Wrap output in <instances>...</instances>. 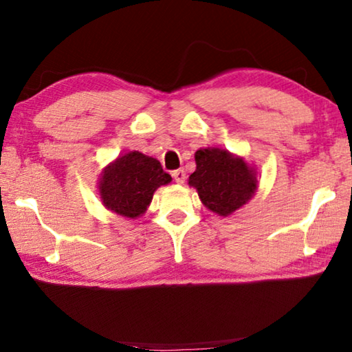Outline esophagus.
Here are the masks:
<instances>
[{
	"mask_svg": "<svg viewBox=\"0 0 352 352\" xmlns=\"http://www.w3.org/2000/svg\"><path fill=\"white\" fill-rule=\"evenodd\" d=\"M172 177H174V180L178 184H182V183H184V180H186V172H184L183 169H177L172 172Z\"/></svg>",
	"mask_w": 352,
	"mask_h": 352,
	"instance_id": "1",
	"label": "esophagus"
}]
</instances>
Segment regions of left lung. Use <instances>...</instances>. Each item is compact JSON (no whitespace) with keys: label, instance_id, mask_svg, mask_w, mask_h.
<instances>
[{"label":"left lung","instance_id":"obj_1","mask_svg":"<svg viewBox=\"0 0 352 352\" xmlns=\"http://www.w3.org/2000/svg\"><path fill=\"white\" fill-rule=\"evenodd\" d=\"M195 164L189 184L197 189L201 204L219 216L239 210L258 189L256 170L225 148H200L195 152Z\"/></svg>","mask_w":352,"mask_h":352}]
</instances>
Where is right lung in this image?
I'll return each mask as SVG.
<instances>
[{"mask_svg":"<svg viewBox=\"0 0 352 352\" xmlns=\"http://www.w3.org/2000/svg\"><path fill=\"white\" fill-rule=\"evenodd\" d=\"M157 158L138 151L118 157L100 174L99 194L107 210L136 219L147 211L153 192L170 183Z\"/></svg>","mask_w":352,"mask_h":352,"instance_id":"obj_1","label":"right lung"}]
</instances>
